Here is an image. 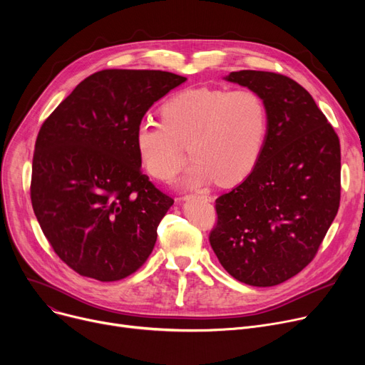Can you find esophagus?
Masks as SVG:
<instances>
[{
  "mask_svg": "<svg viewBox=\"0 0 365 365\" xmlns=\"http://www.w3.org/2000/svg\"><path fill=\"white\" fill-rule=\"evenodd\" d=\"M183 200L185 201H189V200H202L205 202H210V201H212V197L207 195V194H195V195H186V197H183Z\"/></svg>",
  "mask_w": 365,
  "mask_h": 365,
  "instance_id": "obj_1",
  "label": "esophagus"
}]
</instances>
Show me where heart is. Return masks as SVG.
I'll return each instance as SVG.
<instances>
[{
    "label": "heart",
    "instance_id": "obj_1",
    "mask_svg": "<svg viewBox=\"0 0 365 365\" xmlns=\"http://www.w3.org/2000/svg\"><path fill=\"white\" fill-rule=\"evenodd\" d=\"M161 120H142L134 145L148 175L170 180L195 158L182 179L185 187L217 180L231 186L256 167L267 131L263 99L252 90L187 88L161 106Z\"/></svg>",
    "mask_w": 365,
    "mask_h": 365
}]
</instances>
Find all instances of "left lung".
Here are the masks:
<instances>
[{
  "label": "left lung",
  "mask_w": 365,
  "mask_h": 365,
  "mask_svg": "<svg viewBox=\"0 0 365 365\" xmlns=\"http://www.w3.org/2000/svg\"><path fill=\"white\" fill-rule=\"evenodd\" d=\"M256 91L267 110L259 161L216 200L210 244L235 279L272 287L315 257L340 204V142L312 96L289 76L238 71L226 76Z\"/></svg>",
  "instance_id": "1"
}]
</instances>
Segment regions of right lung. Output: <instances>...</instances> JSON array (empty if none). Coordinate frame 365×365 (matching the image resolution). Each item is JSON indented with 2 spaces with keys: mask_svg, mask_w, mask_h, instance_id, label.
<instances>
[{
  "mask_svg": "<svg viewBox=\"0 0 365 365\" xmlns=\"http://www.w3.org/2000/svg\"><path fill=\"white\" fill-rule=\"evenodd\" d=\"M185 76L105 69L78 86L43 123L31 179L34 213L54 253L102 282L146 262L175 202L142 173L134 131Z\"/></svg>",
  "mask_w": 365,
  "mask_h": 365,
  "instance_id": "obj_1",
  "label": "right lung"
}]
</instances>
